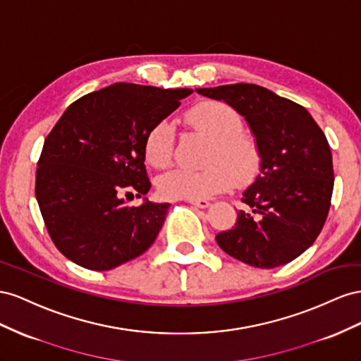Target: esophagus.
<instances>
[{"mask_svg": "<svg viewBox=\"0 0 361 361\" xmlns=\"http://www.w3.org/2000/svg\"><path fill=\"white\" fill-rule=\"evenodd\" d=\"M189 202L192 204V205H195V207L197 209H209L210 205H212V202L210 201H207V200H189Z\"/></svg>", "mask_w": 361, "mask_h": 361, "instance_id": "esophagus-1", "label": "esophagus"}]
</instances>
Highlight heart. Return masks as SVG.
Returning a JSON list of instances; mask_svg holds the SVG:
<instances>
[{
    "mask_svg": "<svg viewBox=\"0 0 361 361\" xmlns=\"http://www.w3.org/2000/svg\"><path fill=\"white\" fill-rule=\"evenodd\" d=\"M192 127L214 139L210 166L193 171L173 168L160 175L159 190L164 198L205 200L228 190L238 178L252 181L262 166V151L254 137L243 133L240 113L222 101H205L186 113ZM175 147V131L168 121H157L148 130L143 149L147 160L156 168L171 163Z\"/></svg>",
    "mask_w": 361,
    "mask_h": 361,
    "instance_id": "heart-1",
    "label": "heart"
}]
</instances>
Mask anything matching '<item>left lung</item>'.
Wrapping results in <instances>:
<instances>
[{"mask_svg":"<svg viewBox=\"0 0 361 361\" xmlns=\"http://www.w3.org/2000/svg\"><path fill=\"white\" fill-rule=\"evenodd\" d=\"M225 101L250 123L262 151L260 175L243 192L235 226L216 235L226 254L272 269L310 248L326 221L333 157L321 127L302 106L250 83L197 89Z\"/></svg>","mask_w":361,"mask_h":361,"instance_id":"1","label":"left lung"}]
</instances>
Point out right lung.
Returning <instances> with one entry per match:
<instances>
[{
	"instance_id": "obj_1",
	"label": "right lung",
	"mask_w": 361,
	"mask_h": 361,
	"mask_svg": "<svg viewBox=\"0 0 361 361\" xmlns=\"http://www.w3.org/2000/svg\"><path fill=\"white\" fill-rule=\"evenodd\" d=\"M192 92L115 83L78 98L61 115L37 161L36 200L66 259L110 271L154 243L171 204L145 198L130 207L122 195L149 192L147 133Z\"/></svg>"
}]
</instances>
